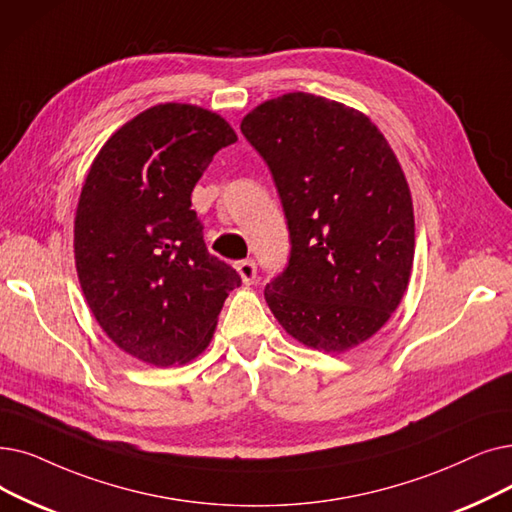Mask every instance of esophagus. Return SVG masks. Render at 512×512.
<instances>
[{"label": "esophagus", "mask_w": 512, "mask_h": 512, "mask_svg": "<svg viewBox=\"0 0 512 512\" xmlns=\"http://www.w3.org/2000/svg\"><path fill=\"white\" fill-rule=\"evenodd\" d=\"M236 270L242 278L244 284H253L255 278H257V263L253 259H244V261H238L236 263Z\"/></svg>", "instance_id": "34e87169"}]
</instances>
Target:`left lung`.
<instances>
[{
  "label": "left lung",
  "mask_w": 512,
  "mask_h": 512,
  "mask_svg": "<svg viewBox=\"0 0 512 512\" xmlns=\"http://www.w3.org/2000/svg\"><path fill=\"white\" fill-rule=\"evenodd\" d=\"M240 131L274 177L291 240L265 301L307 347L360 345L402 301L414 259L412 198L393 150L358 110L303 92L263 102Z\"/></svg>",
  "instance_id": "obj_1"
}]
</instances>
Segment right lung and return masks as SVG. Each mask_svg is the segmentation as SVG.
<instances>
[{"mask_svg":"<svg viewBox=\"0 0 512 512\" xmlns=\"http://www.w3.org/2000/svg\"><path fill=\"white\" fill-rule=\"evenodd\" d=\"M234 129L211 110L159 104L96 157L75 217V261L92 314L154 366L201 353L240 274L207 251L192 190Z\"/></svg>","mask_w":512,"mask_h":512,"instance_id":"add662e5","label":"right lung"}]
</instances>
